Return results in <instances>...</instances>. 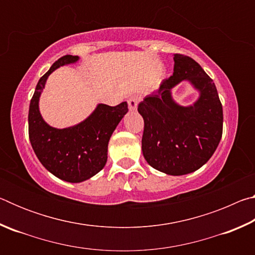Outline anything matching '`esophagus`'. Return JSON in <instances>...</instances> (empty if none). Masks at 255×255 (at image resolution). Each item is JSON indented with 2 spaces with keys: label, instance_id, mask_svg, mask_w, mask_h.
<instances>
[{
  "label": "esophagus",
  "instance_id": "esophagus-1",
  "mask_svg": "<svg viewBox=\"0 0 255 255\" xmlns=\"http://www.w3.org/2000/svg\"><path fill=\"white\" fill-rule=\"evenodd\" d=\"M138 102H139V99L138 97H130L128 99V107H129V110L130 111H136L137 110V106H138Z\"/></svg>",
  "mask_w": 255,
  "mask_h": 255
}]
</instances>
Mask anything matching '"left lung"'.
Masks as SVG:
<instances>
[{"mask_svg": "<svg viewBox=\"0 0 255 255\" xmlns=\"http://www.w3.org/2000/svg\"><path fill=\"white\" fill-rule=\"evenodd\" d=\"M173 75L138 105L144 119L141 150L155 170L169 175L195 172L213 156L223 135V107L213 80L196 60L174 54ZM188 80L200 98L191 106L178 105L171 89Z\"/></svg>", "mask_w": 255, "mask_h": 255, "instance_id": "obj_1", "label": "left lung"}]
</instances>
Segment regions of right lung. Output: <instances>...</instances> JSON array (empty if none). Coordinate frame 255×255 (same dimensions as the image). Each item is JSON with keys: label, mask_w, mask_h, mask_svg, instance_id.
I'll use <instances>...</instances> for the list:
<instances>
[{"label": "right lung", "mask_w": 255, "mask_h": 255, "mask_svg": "<svg viewBox=\"0 0 255 255\" xmlns=\"http://www.w3.org/2000/svg\"><path fill=\"white\" fill-rule=\"evenodd\" d=\"M79 59V56H63L40 77L28 116L29 139L38 159L51 174L72 183L83 182L105 167L110 137L128 112L127 102L116 107L100 103L83 122L63 129L51 127L42 119L39 98L48 76L56 68Z\"/></svg>", "instance_id": "right-lung-1"}]
</instances>
